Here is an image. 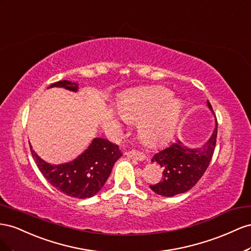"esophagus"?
I'll list each match as a JSON object with an SVG mask.
<instances>
[{
  "label": "esophagus",
  "instance_id": "obj_1",
  "mask_svg": "<svg viewBox=\"0 0 251 251\" xmlns=\"http://www.w3.org/2000/svg\"><path fill=\"white\" fill-rule=\"evenodd\" d=\"M125 154L128 157H130V159H133V160H138V161L145 160L144 153L140 152V151H137V150H130V151H127Z\"/></svg>",
  "mask_w": 251,
  "mask_h": 251
}]
</instances>
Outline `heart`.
I'll return each instance as SVG.
<instances>
[{"label":"heart","mask_w":251,"mask_h":251,"mask_svg":"<svg viewBox=\"0 0 251 251\" xmlns=\"http://www.w3.org/2000/svg\"><path fill=\"white\" fill-rule=\"evenodd\" d=\"M171 92L153 87L131 92L119 103L121 116L126 121H140L141 138L150 145H159L174 133L182 111L181 102L169 99Z\"/></svg>","instance_id":"heart-1"}]
</instances>
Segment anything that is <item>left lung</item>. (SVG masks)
Here are the masks:
<instances>
[{
  "label": "left lung",
  "instance_id": "left-lung-1",
  "mask_svg": "<svg viewBox=\"0 0 251 251\" xmlns=\"http://www.w3.org/2000/svg\"><path fill=\"white\" fill-rule=\"evenodd\" d=\"M207 104L212 111L210 103ZM217 134L218 124L211 138L202 147L188 148L177 140L169 147L157 151L151 161L163 167V177L161 182L149 187L164 197H174L191 189L209 166L216 148Z\"/></svg>",
  "mask_w": 251,
  "mask_h": 251
}]
</instances>
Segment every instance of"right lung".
I'll use <instances>...</instances> for the list:
<instances>
[{
  "instance_id": "obj_1",
  "label": "right lung",
  "mask_w": 251,
  "mask_h": 251,
  "mask_svg": "<svg viewBox=\"0 0 251 251\" xmlns=\"http://www.w3.org/2000/svg\"><path fill=\"white\" fill-rule=\"evenodd\" d=\"M49 87H63L76 91L78 84L59 81ZM30 151L46 180L64 195L77 199L91 198L97 195L108 178L114 163L122 155L117 144L101 138L92 141L88 149L75 160L61 165H50L44 162L31 146Z\"/></svg>"
}]
</instances>
